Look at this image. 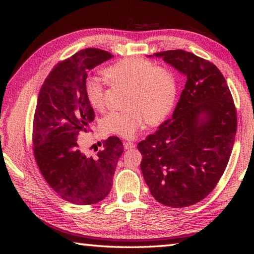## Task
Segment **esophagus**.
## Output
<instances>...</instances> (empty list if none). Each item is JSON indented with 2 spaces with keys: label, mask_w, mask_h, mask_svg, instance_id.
<instances>
[{
  "label": "esophagus",
  "mask_w": 254,
  "mask_h": 254,
  "mask_svg": "<svg viewBox=\"0 0 254 254\" xmlns=\"http://www.w3.org/2000/svg\"><path fill=\"white\" fill-rule=\"evenodd\" d=\"M135 147V144L133 142H124V148L126 149H131Z\"/></svg>",
  "instance_id": "34e87169"
}]
</instances>
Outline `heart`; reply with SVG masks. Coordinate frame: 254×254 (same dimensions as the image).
Here are the masks:
<instances>
[{"instance_id":"1","label":"heart","mask_w":254,"mask_h":254,"mask_svg":"<svg viewBox=\"0 0 254 254\" xmlns=\"http://www.w3.org/2000/svg\"><path fill=\"white\" fill-rule=\"evenodd\" d=\"M111 84L130 87L127 106L124 110H112L102 118L101 127L107 133L132 138L147 119L157 123L168 116L175 105L177 83L168 68L158 67L146 59L132 57L116 62L105 69ZM85 94L96 110L106 107L105 83L99 76L85 82Z\"/></svg>"}]
</instances>
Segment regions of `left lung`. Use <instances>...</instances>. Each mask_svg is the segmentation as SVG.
Returning a JSON list of instances; mask_svg holds the SVG:
<instances>
[{"label":"left lung","instance_id":"1","mask_svg":"<svg viewBox=\"0 0 254 254\" xmlns=\"http://www.w3.org/2000/svg\"><path fill=\"white\" fill-rule=\"evenodd\" d=\"M154 56L187 82L172 117L137 144L141 169L156 201L182 208L202 201L222 178L235 143L236 107L224 75L212 62L185 50Z\"/></svg>","mask_w":254,"mask_h":254}]
</instances>
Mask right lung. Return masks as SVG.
I'll return each mask as SVG.
<instances>
[{"label":"right lung","instance_id":"1","mask_svg":"<svg viewBox=\"0 0 254 254\" xmlns=\"http://www.w3.org/2000/svg\"><path fill=\"white\" fill-rule=\"evenodd\" d=\"M111 58L96 48L78 51L52 68L38 96L32 124L35 159L52 190L73 204H96L109 194L123 153L117 136L108 137L96 157L86 156L77 143L95 119L85 94L88 72Z\"/></svg>","mask_w":254,"mask_h":254}]
</instances>
